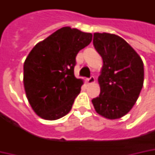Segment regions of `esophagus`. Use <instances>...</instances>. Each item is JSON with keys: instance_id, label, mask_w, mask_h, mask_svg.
<instances>
[{"instance_id": "1", "label": "esophagus", "mask_w": 155, "mask_h": 155, "mask_svg": "<svg viewBox=\"0 0 155 155\" xmlns=\"http://www.w3.org/2000/svg\"><path fill=\"white\" fill-rule=\"evenodd\" d=\"M95 82V78L91 76V77H90L89 78H87L86 79V83L88 84H93Z\"/></svg>"}]
</instances>
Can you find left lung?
<instances>
[{"label": "left lung", "mask_w": 155, "mask_h": 155, "mask_svg": "<svg viewBox=\"0 0 155 155\" xmlns=\"http://www.w3.org/2000/svg\"><path fill=\"white\" fill-rule=\"evenodd\" d=\"M93 45L104 64L98 78L101 92L91 102L99 115L111 120L121 118L139 97L144 81L143 62L130 45L116 34L94 33Z\"/></svg>", "instance_id": "left-lung-1"}]
</instances>
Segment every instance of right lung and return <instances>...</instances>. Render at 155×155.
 Masks as SVG:
<instances>
[{
    "label": "right lung",
    "mask_w": 155,
    "mask_h": 155,
    "mask_svg": "<svg viewBox=\"0 0 155 155\" xmlns=\"http://www.w3.org/2000/svg\"><path fill=\"white\" fill-rule=\"evenodd\" d=\"M91 40V33L64 27L38 43L28 54L24 63L25 91L41 118L57 120L71 110L84 84L74 76L76 56Z\"/></svg>",
    "instance_id": "1"
}]
</instances>
